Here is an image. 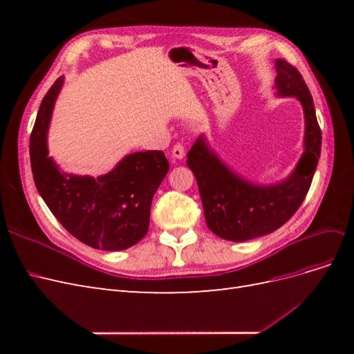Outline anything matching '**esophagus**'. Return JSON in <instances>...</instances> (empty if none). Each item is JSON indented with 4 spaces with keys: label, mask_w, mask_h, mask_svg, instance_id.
<instances>
[{
    "label": "esophagus",
    "mask_w": 354,
    "mask_h": 354,
    "mask_svg": "<svg viewBox=\"0 0 354 354\" xmlns=\"http://www.w3.org/2000/svg\"><path fill=\"white\" fill-rule=\"evenodd\" d=\"M171 153H173V158H177V159H181L185 156V153H186V147L181 145V143H177V145H174V147H173V151H171Z\"/></svg>",
    "instance_id": "34e87169"
}]
</instances>
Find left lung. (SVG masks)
Listing matches in <instances>:
<instances>
[{"mask_svg": "<svg viewBox=\"0 0 354 354\" xmlns=\"http://www.w3.org/2000/svg\"><path fill=\"white\" fill-rule=\"evenodd\" d=\"M276 88L281 95H295L306 116V152L288 180L260 187L234 176L202 138L187 153V165L195 174L208 227L217 236L242 242L272 233L301 207L320 158L322 131L317 124L313 97L295 66L276 60Z\"/></svg>", "mask_w": 354, "mask_h": 354, "instance_id": "obj_1", "label": "left lung"}]
</instances>
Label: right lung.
Instances as JSON below:
<instances>
[{"instance_id":"right-lung-1","label":"right lung","mask_w":354,"mask_h":354,"mask_svg":"<svg viewBox=\"0 0 354 354\" xmlns=\"http://www.w3.org/2000/svg\"><path fill=\"white\" fill-rule=\"evenodd\" d=\"M63 84L57 78L41 102L30 133V168L41 198L75 238L95 250L121 251L145 238L156 189L169 164L162 151L125 156L97 178L62 174L47 156V127Z\"/></svg>"}]
</instances>
